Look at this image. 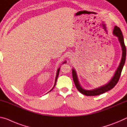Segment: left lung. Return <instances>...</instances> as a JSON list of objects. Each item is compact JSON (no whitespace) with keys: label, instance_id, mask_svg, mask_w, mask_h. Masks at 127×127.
<instances>
[{"label":"left lung","instance_id":"left-lung-1","mask_svg":"<svg viewBox=\"0 0 127 127\" xmlns=\"http://www.w3.org/2000/svg\"><path fill=\"white\" fill-rule=\"evenodd\" d=\"M113 34L116 35V36L118 37L119 40L121 44V46L122 47V58L121 62H120L119 66L118 67L117 70H116L115 75L113 76V78H112V79L110 80V82L108 83L107 84L104 85L103 86H102L99 88H95L93 90H86V89H83L82 88V87L80 86V85L79 83L78 79L76 75V71L74 69L72 70V78H73V80L75 83V85L76 87V88L78 89V90L79 91L80 93H82V94L88 95V96H93V95H99L102 94V93H105L106 92H107L108 91H110V89H113L114 87L116 86V84H117L118 81L119 80V78L121 75V73L122 71V69L123 68V66L124 64H125L126 61V47L125 44H124V38L123 36V34L121 30L119 28H118V26H115L114 28V31H113Z\"/></svg>","mask_w":127,"mask_h":127}]
</instances>
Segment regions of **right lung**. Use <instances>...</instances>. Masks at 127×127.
Returning a JSON list of instances; mask_svg holds the SVG:
<instances>
[{"instance_id": "1", "label": "right lung", "mask_w": 127, "mask_h": 127, "mask_svg": "<svg viewBox=\"0 0 127 127\" xmlns=\"http://www.w3.org/2000/svg\"><path fill=\"white\" fill-rule=\"evenodd\" d=\"M60 68H59V69H58V70H57V75H56V80H55V86H54V87L55 86V85H56V82H57V78H58V76H59V72H60ZM54 87H53V88H54ZM53 88L51 89V91H51L52 90V89H53ZM49 91V92H50Z\"/></svg>"}]
</instances>
